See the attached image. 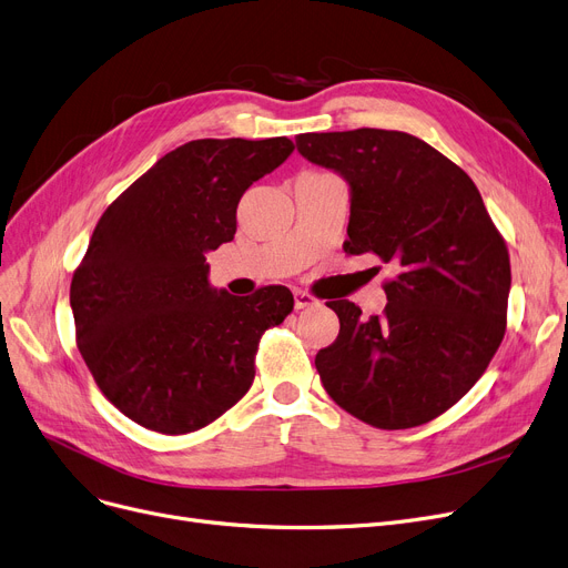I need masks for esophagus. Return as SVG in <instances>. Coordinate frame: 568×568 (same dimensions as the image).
I'll return each mask as SVG.
<instances>
[{
  "label": "esophagus",
  "mask_w": 568,
  "mask_h": 568,
  "mask_svg": "<svg viewBox=\"0 0 568 568\" xmlns=\"http://www.w3.org/2000/svg\"><path fill=\"white\" fill-rule=\"evenodd\" d=\"M315 304H317V300L313 297V294H308V292H304V290L294 292V308H297V311L308 308V306H315Z\"/></svg>",
  "instance_id": "esophagus-1"
}]
</instances>
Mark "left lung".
Returning <instances> with one entry per match:
<instances>
[{"label": "left lung", "instance_id": "obj_1", "mask_svg": "<svg viewBox=\"0 0 568 568\" xmlns=\"http://www.w3.org/2000/svg\"><path fill=\"white\" fill-rule=\"evenodd\" d=\"M300 153L351 183L343 251L397 268L383 315L329 302L338 336L315 355L329 397L378 429L425 425L485 374L506 334L510 257L466 171L406 132L300 134Z\"/></svg>", "mask_w": 568, "mask_h": 568}]
</instances>
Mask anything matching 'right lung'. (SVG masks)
<instances>
[{
  "mask_svg": "<svg viewBox=\"0 0 568 568\" xmlns=\"http://www.w3.org/2000/svg\"><path fill=\"white\" fill-rule=\"evenodd\" d=\"M292 151L287 136L190 141L97 223L69 290L77 345L97 387L136 425L190 434L251 389L260 338L292 313V292L213 290L204 255L234 239L243 192Z\"/></svg>",
  "mask_w": 568,
  "mask_h": 568,
  "instance_id": "add662e5",
  "label": "right lung"
}]
</instances>
